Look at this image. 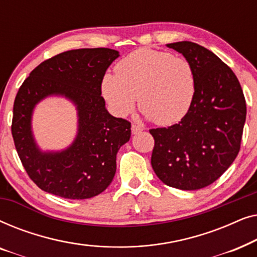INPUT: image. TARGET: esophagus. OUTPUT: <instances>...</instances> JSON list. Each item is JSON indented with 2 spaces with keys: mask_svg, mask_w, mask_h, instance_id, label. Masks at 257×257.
Here are the masks:
<instances>
[{
  "mask_svg": "<svg viewBox=\"0 0 257 257\" xmlns=\"http://www.w3.org/2000/svg\"><path fill=\"white\" fill-rule=\"evenodd\" d=\"M131 130H132V133H133V135H137V133L142 132L144 128L142 127V126H139V125H135V124H133V125H132V127H131Z\"/></svg>",
  "mask_w": 257,
  "mask_h": 257,
  "instance_id": "obj_1",
  "label": "esophagus"
}]
</instances>
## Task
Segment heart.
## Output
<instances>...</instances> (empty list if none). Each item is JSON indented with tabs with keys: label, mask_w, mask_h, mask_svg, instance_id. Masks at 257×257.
Wrapping results in <instances>:
<instances>
[{
	"label": "heart",
	"mask_w": 257,
	"mask_h": 257,
	"mask_svg": "<svg viewBox=\"0 0 257 257\" xmlns=\"http://www.w3.org/2000/svg\"><path fill=\"white\" fill-rule=\"evenodd\" d=\"M195 75L187 59L153 49H138L119 61L115 76H104L101 92L117 115L139 108L158 125H172L187 114L195 96Z\"/></svg>",
	"instance_id": "heart-1"
}]
</instances>
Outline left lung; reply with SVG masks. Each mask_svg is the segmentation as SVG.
I'll return each instance as SVG.
<instances>
[{"label":"left lung","mask_w":257,"mask_h":257,"mask_svg":"<svg viewBox=\"0 0 257 257\" xmlns=\"http://www.w3.org/2000/svg\"><path fill=\"white\" fill-rule=\"evenodd\" d=\"M166 45L191 63L195 96L181 121L150 130L151 164L165 185L195 191L217 180L237 157L245 99L235 73L208 49L188 41Z\"/></svg>","instance_id":"1"}]
</instances>
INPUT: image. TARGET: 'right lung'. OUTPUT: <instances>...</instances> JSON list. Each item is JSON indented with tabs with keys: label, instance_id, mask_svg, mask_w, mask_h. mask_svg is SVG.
<instances>
[{
	"label": "right lung",
	"instance_id": "add662e5",
	"mask_svg": "<svg viewBox=\"0 0 257 257\" xmlns=\"http://www.w3.org/2000/svg\"><path fill=\"white\" fill-rule=\"evenodd\" d=\"M119 57L113 49L62 52L35 68L14 103L12 133L23 167L44 192L65 199L93 198L108 187L117 170V153L131 138V122L108 113L101 80ZM64 96L76 106V138L62 151H42L32 133L36 105L48 96Z\"/></svg>",
	"mask_w": 257,
	"mask_h": 257
}]
</instances>
